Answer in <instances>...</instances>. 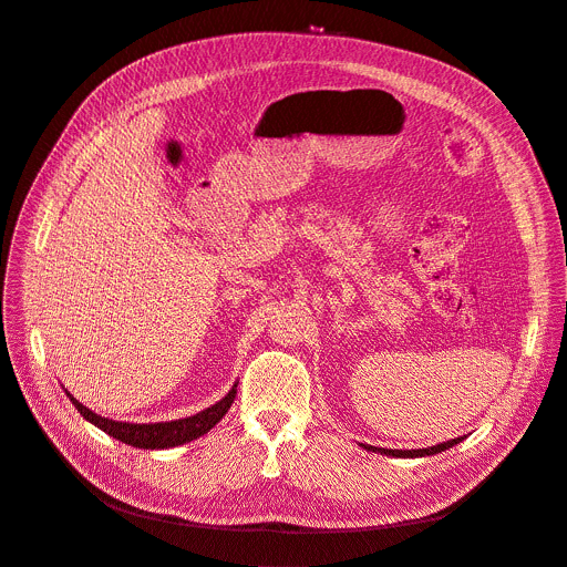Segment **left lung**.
I'll list each match as a JSON object with an SVG mask.
<instances>
[{
    "mask_svg": "<svg viewBox=\"0 0 567 567\" xmlns=\"http://www.w3.org/2000/svg\"><path fill=\"white\" fill-rule=\"evenodd\" d=\"M460 441H464V436L443 441V443L430 445V449H419V451H391V449H377V445H365V443H361V445H363L365 451H370V453H381V455H389V457H430V455H439L443 451L453 449V445H457Z\"/></svg>",
    "mask_w": 567,
    "mask_h": 567,
    "instance_id": "1",
    "label": "left lung"
}]
</instances>
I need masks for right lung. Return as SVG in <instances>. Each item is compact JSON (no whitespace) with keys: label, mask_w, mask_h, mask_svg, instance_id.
Segmentation results:
<instances>
[{"label":"right lung","mask_w":567,"mask_h":567,"mask_svg":"<svg viewBox=\"0 0 567 567\" xmlns=\"http://www.w3.org/2000/svg\"><path fill=\"white\" fill-rule=\"evenodd\" d=\"M238 383V381H236ZM236 383L231 385V391L216 404L208 409L188 415V419H178V421H165V423H122V421H112L105 419V415H99L96 411L86 409L82 402H78L69 391V400L73 406L80 411L84 421L96 425L112 439L133 445V449H144V451H165V449H176V445H184L188 441H195L204 436L208 430L216 427L223 415L229 411L234 398H236Z\"/></svg>","instance_id":"obj_1"}]
</instances>
